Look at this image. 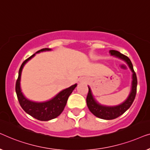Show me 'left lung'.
<instances>
[{
	"instance_id": "obj_1",
	"label": "left lung",
	"mask_w": 150,
	"mask_h": 150,
	"mask_svg": "<svg viewBox=\"0 0 150 150\" xmlns=\"http://www.w3.org/2000/svg\"><path fill=\"white\" fill-rule=\"evenodd\" d=\"M109 53L111 56H113L116 58L122 59L127 63L129 66L130 70L132 72V81L131 86V90H130L129 96L126 98V100L121 103L120 105L116 106H105L98 103L95 98H94L91 90L88 86V94L86 97V103L89 110L99 118L103 120H113L115 119L117 117L123 114L126 110H128L131 106L133 101L135 98L137 93V78L136 73L133 69V66L131 61L128 57L125 55L122 54L116 50H110Z\"/></svg>"
}]
</instances>
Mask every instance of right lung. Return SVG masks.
Instances as JSON below:
<instances>
[{"instance_id": "1", "label": "right lung", "mask_w": 150, "mask_h": 150, "mask_svg": "<svg viewBox=\"0 0 150 150\" xmlns=\"http://www.w3.org/2000/svg\"><path fill=\"white\" fill-rule=\"evenodd\" d=\"M50 50L51 49H49V48H43L37 51L35 54L44 51H50ZM35 54L24 60L21 65L20 70H19L18 79L16 81V92L20 106L24 109L25 112L37 120H41V121H48V120L54 119L60 115V113L64 110V107L66 106L69 96L76 88L77 84L62 90L54 98L45 102H35L26 98L22 92L20 88L21 74H22V69L25 64L33 57L35 56Z\"/></svg>"}]
</instances>
